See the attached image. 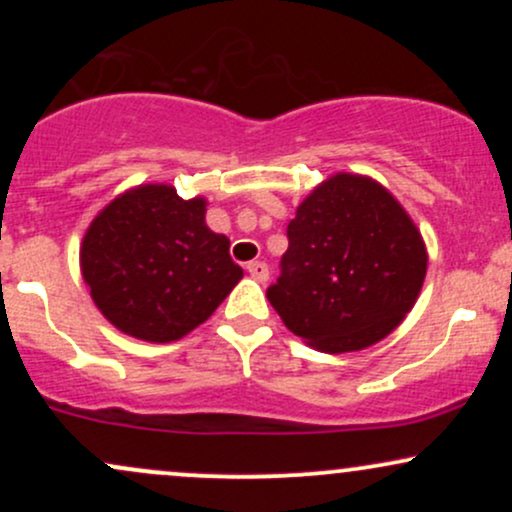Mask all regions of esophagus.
Instances as JSON below:
<instances>
[{"label": "esophagus", "instance_id": "obj_1", "mask_svg": "<svg viewBox=\"0 0 512 512\" xmlns=\"http://www.w3.org/2000/svg\"><path fill=\"white\" fill-rule=\"evenodd\" d=\"M248 272L255 276L257 281H267L269 279V267L264 262H250Z\"/></svg>", "mask_w": 512, "mask_h": 512}]
</instances>
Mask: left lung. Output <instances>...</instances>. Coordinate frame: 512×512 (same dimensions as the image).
I'll list each match as a JSON object with an SVG mask.
<instances>
[{"instance_id": "obj_1", "label": "left lung", "mask_w": 512, "mask_h": 512, "mask_svg": "<svg viewBox=\"0 0 512 512\" xmlns=\"http://www.w3.org/2000/svg\"><path fill=\"white\" fill-rule=\"evenodd\" d=\"M286 236L289 250L267 298L315 349H366L416 303L428 262L424 240L375 180L334 175L298 207Z\"/></svg>"}]
</instances>
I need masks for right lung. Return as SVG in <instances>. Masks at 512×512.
<instances>
[{
  "instance_id": "right-lung-1",
  "label": "right lung",
  "mask_w": 512,
  "mask_h": 512,
  "mask_svg": "<svg viewBox=\"0 0 512 512\" xmlns=\"http://www.w3.org/2000/svg\"><path fill=\"white\" fill-rule=\"evenodd\" d=\"M204 223V199L144 185L110 202L86 231L81 272L101 313L144 342H175L202 325L243 269Z\"/></svg>"
}]
</instances>
